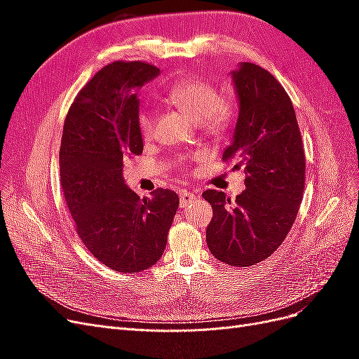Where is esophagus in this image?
Listing matches in <instances>:
<instances>
[{
	"label": "esophagus",
	"instance_id": "1",
	"mask_svg": "<svg viewBox=\"0 0 359 359\" xmlns=\"http://www.w3.org/2000/svg\"><path fill=\"white\" fill-rule=\"evenodd\" d=\"M193 201H194L193 193H190L187 190H184V191L180 193V206H181V208H186V206H189Z\"/></svg>",
	"mask_w": 359,
	"mask_h": 359
}]
</instances>
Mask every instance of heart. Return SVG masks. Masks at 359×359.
<instances>
[{
    "mask_svg": "<svg viewBox=\"0 0 359 359\" xmlns=\"http://www.w3.org/2000/svg\"><path fill=\"white\" fill-rule=\"evenodd\" d=\"M166 100L178 107L193 121H201L211 133H223L232 121V106L220 100L215 86L202 79H182L166 93ZM156 127V115L151 111L139 114V130L144 139H151Z\"/></svg>",
    "mask_w": 359,
    "mask_h": 359,
    "instance_id": "heart-1",
    "label": "heart"
}]
</instances>
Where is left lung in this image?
<instances>
[{
  "instance_id": "left-lung-1",
  "label": "left lung",
  "mask_w": 359,
  "mask_h": 359,
  "mask_svg": "<svg viewBox=\"0 0 359 359\" xmlns=\"http://www.w3.org/2000/svg\"><path fill=\"white\" fill-rule=\"evenodd\" d=\"M232 76L238 118L223 160L244 168L245 190L235 201L203 191L212 206L206 244L232 266L256 265L285 241L297 219L306 178V157L292 102L273 74L240 62Z\"/></svg>"
}]
</instances>
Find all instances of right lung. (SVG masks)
<instances>
[{
    "label": "right lung",
    "mask_w": 359,
    "mask_h": 359,
    "mask_svg": "<svg viewBox=\"0 0 359 359\" xmlns=\"http://www.w3.org/2000/svg\"><path fill=\"white\" fill-rule=\"evenodd\" d=\"M158 74L140 61L103 67L74 99L62 130L61 186L76 231L95 259L119 273L157 262L180 205L168 189L139 198L123 175L124 161L144 151L139 90Z\"/></svg>",
    "instance_id": "1"
}]
</instances>
